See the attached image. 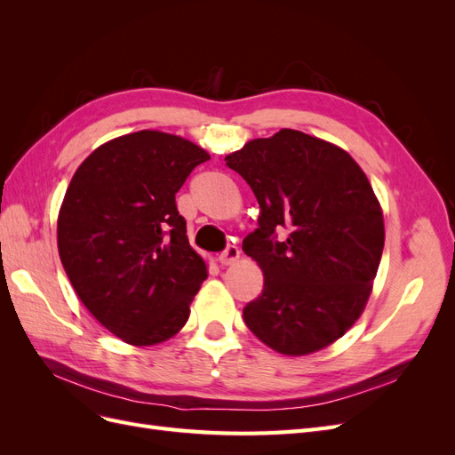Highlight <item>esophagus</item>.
<instances>
[{"label": "esophagus", "instance_id": "1", "mask_svg": "<svg viewBox=\"0 0 455 455\" xmlns=\"http://www.w3.org/2000/svg\"><path fill=\"white\" fill-rule=\"evenodd\" d=\"M239 256H241V252L237 246H228V249L218 256V261H220V266H233L239 259Z\"/></svg>", "mask_w": 455, "mask_h": 455}]
</instances>
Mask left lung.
<instances>
[{
  "label": "left lung",
  "instance_id": "8db88e82",
  "mask_svg": "<svg viewBox=\"0 0 455 455\" xmlns=\"http://www.w3.org/2000/svg\"><path fill=\"white\" fill-rule=\"evenodd\" d=\"M226 164L261 211L243 241L264 273L246 326L288 356L332 346L363 315L383 252V211L364 171L343 148L292 129L246 142Z\"/></svg>",
  "mask_w": 455,
  "mask_h": 455
}]
</instances>
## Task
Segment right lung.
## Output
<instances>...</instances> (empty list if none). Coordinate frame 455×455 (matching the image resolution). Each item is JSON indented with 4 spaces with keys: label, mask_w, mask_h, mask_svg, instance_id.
Returning a JSON list of instances; mask_svg holds the SVG:
<instances>
[{
    "label": "right lung",
    "mask_w": 455,
    "mask_h": 455,
    "mask_svg": "<svg viewBox=\"0 0 455 455\" xmlns=\"http://www.w3.org/2000/svg\"><path fill=\"white\" fill-rule=\"evenodd\" d=\"M211 156L182 136L139 131L79 164L57 220L64 271L89 313L129 346L176 336L206 279L176 194Z\"/></svg>",
    "instance_id": "right-lung-1"
}]
</instances>
